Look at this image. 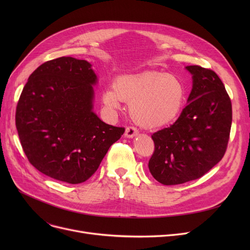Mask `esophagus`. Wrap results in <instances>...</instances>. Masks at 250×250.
Instances as JSON below:
<instances>
[{"label": "esophagus", "mask_w": 250, "mask_h": 250, "mask_svg": "<svg viewBox=\"0 0 250 250\" xmlns=\"http://www.w3.org/2000/svg\"><path fill=\"white\" fill-rule=\"evenodd\" d=\"M138 134H139L138 129H137L136 127H134V126H127V127L125 128V136L126 138H130V139H132V138L138 136Z\"/></svg>", "instance_id": "obj_1"}]
</instances>
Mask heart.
Returning <instances> with one entry per match:
<instances>
[{
    "label": "heart",
    "instance_id": "heart-1",
    "mask_svg": "<svg viewBox=\"0 0 250 250\" xmlns=\"http://www.w3.org/2000/svg\"><path fill=\"white\" fill-rule=\"evenodd\" d=\"M121 100L129 103V113L141 126L156 128L172 123L180 114L186 100V87L174 75L145 72L117 77L113 88L102 92L108 110L121 108Z\"/></svg>",
    "mask_w": 250,
    "mask_h": 250
}]
</instances>
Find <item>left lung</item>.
<instances>
[{
  "label": "left lung",
  "instance_id": "1",
  "mask_svg": "<svg viewBox=\"0 0 250 250\" xmlns=\"http://www.w3.org/2000/svg\"><path fill=\"white\" fill-rule=\"evenodd\" d=\"M186 69L192 75L188 105L173 125L152 135L149 170L165 186L205 175L223 158L230 136L232 104L221 79L200 65Z\"/></svg>",
  "mask_w": 250,
  "mask_h": 250
}]
</instances>
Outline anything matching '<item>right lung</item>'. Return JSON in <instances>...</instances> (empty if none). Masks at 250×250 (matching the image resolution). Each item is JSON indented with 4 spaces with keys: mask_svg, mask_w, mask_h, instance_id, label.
<instances>
[{
    "mask_svg": "<svg viewBox=\"0 0 250 250\" xmlns=\"http://www.w3.org/2000/svg\"><path fill=\"white\" fill-rule=\"evenodd\" d=\"M85 60L62 57L30 75L16 108L23 151L42 173L78 185L95 173L125 127L93 111L97 76Z\"/></svg>",
    "mask_w": 250,
    "mask_h": 250,
    "instance_id": "right-lung-1",
    "label": "right lung"
}]
</instances>
